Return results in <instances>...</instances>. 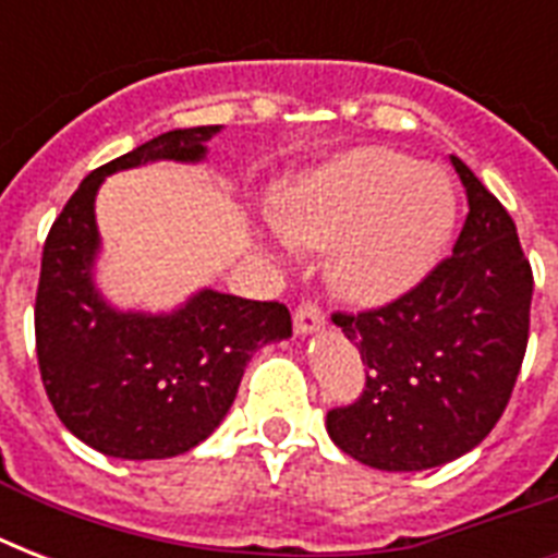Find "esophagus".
Listing matches in <instances>:
<instances>
[{
    "mask_svg": "<svg viewBox=\"0 0 558 558\" xmlns=\"http://www.w3.org/2000/svg\"><path fill=\"white\" fill-rule=\"evenodd\" d=\"M292 322H295L298 336H310V332L322 330L324 327V313L318 310V306L306 301V304L298 306L295 315H292Z\"/></svg>",
    "mask_w": 558,
    "mask_h": 558,
    "instance_id": "esophagus-1",
    "label": "esophagus"
}]
</instances>
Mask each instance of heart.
I'll list each match as a JSON object with an SVG mask.
<instances>
[{"mask_svg": "<svg viewBox=\"0 0 558 558\" xmlns=\"http://www.w3.org/2000/svg\"><path fill=\"white\" fill-rule=\"evenodd\" d=\"M454 226L440 170L393 150H362L289 191L278 228L292 245L330 252L332 283L379 304L423 278Z\"/></svg>", "mask_w": 558, "mask_h": 558, "instance_id": "b5f03b06", "label": "heart"}]
</instances>
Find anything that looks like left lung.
Listing matches in <instances>:
<instances>
[{"label": "left lung", "instance_id": "left-lung-1", "mask_svg": "<svg viewBox=\"0 0 558 558\" xmlns=\"http://www.w3.org/2000/svg\"><path fill=\"white\" fill-rule=\"evenodd\" d=\"M469 214L458 243L405 295L365 313H332L362 353L367 381L332 408L344 454L385 472H420L466 454L510 402L530 336L533 269L501 202L451 156Z\"/></svg>", "mask_w": 558, "mask_h": 558}]
</instances>
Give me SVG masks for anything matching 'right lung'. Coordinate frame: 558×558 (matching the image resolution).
<instances>
[{
	"mask_svg": "<svg viewBox=\"0 0 558 558\" xmlns=\"http://www.w3.org/2000/svg\"><path fill=\"white\" fill-rule=\"evenodd\" d=\"M217 133L170 130L92 170L43 245L34 304L39 376L60 423L109 458L161 460L199 446L228 414L254 350L292 336L278 301L202 289L168 315L121 313L92 280L100 182L150 161H202Z\"/></svg>",
	"mask_w": 558,
	"mask_h": 558,
	"instance_id": "obj_1",
	"label": "right lung"
}]
</instances>
